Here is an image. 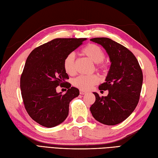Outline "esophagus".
I'll return each mask as SVG.
<instances>
[{"label": "esophagus", "instance_id": "esophagus-1", "mask_svg": "<svg viewBox=\"0 0 158 158\" xmlns=\"http://www.w3.org/2000/svg\"><path fill=\"white\" fill-rule=\"evenodd\" d=\"M85 93H86V92H84V91H83V90H80V94L83 95V94H85Z\"/></svg>", "mask_w": 158, "mask_h": 158}]
</instances>
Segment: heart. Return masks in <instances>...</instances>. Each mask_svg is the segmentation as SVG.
<instances>
[{
    "mask_svg": "<svg viewBox=\"0 0 158 158\" xmlns=\"http://www.w3.org/2000/svg\"><path fill=\"white\" fill-rule=\"evenodd\" d=\"M81 52L82 54L97 64V70L102 71L106 70V65L103 62V60L105 58V53L100 46L90 43L85 46ZM63 66L65 72L69 75H72L75 73V56L73 53H70L65 57L63 62ZM98 81L99 77L96 75H80L73 79V84L81 89L88 90L97 84Z\"/></svg>",
    "mask_w": 158,
    "mask_h": 158,
    "instance_id": "heart-1",
    "label": "heart"
}]
</instances>
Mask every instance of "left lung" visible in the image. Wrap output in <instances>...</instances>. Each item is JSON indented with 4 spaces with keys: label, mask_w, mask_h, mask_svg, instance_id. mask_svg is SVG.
Listing matches in <instances>:
<instances>
[{
    "label": "left lung",
    "mask_w": 158,
    "mask_h": 158,
    "mask_svg": "<svg viewBox=\"0 0 158 158\" xmlns=\"http://www.w3.org/2000/svg\"><path fill=\"white\" fill-rule=\"evenodd\" d=\"M92 41L101 45L109 56L110 67L100 90H108L106 96H96L90 107L96 120L108 126L120 123L128 117L138 105L143 84V72L135 56L122 45L105 37Z\"/></svg>",
    "instance_id": "left-lung-1"
}]
</instances>
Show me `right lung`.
Listing matches in <instances>:
<instances>
[{
  "instance_id": "obj_1",
  "label": "right lung",
  "mask_w": 158,
  "mask_h": 158,
  "mask_svg": "<svg viewBox=\"0 0 158 158\" xmlns=\"http://www.w3.org/2000/svg\"><path fill=\"white\" fill-rule=\"evenodd\" d=\"M85 40L55 39L33 49L26 60L20 78L22 97L28 115L40 125L54 127L68 116L69 103L79 91L66 82L63 62ZM58 85L68 89L65 95L56 92Z\"/></svg>"
}]
</instances>
